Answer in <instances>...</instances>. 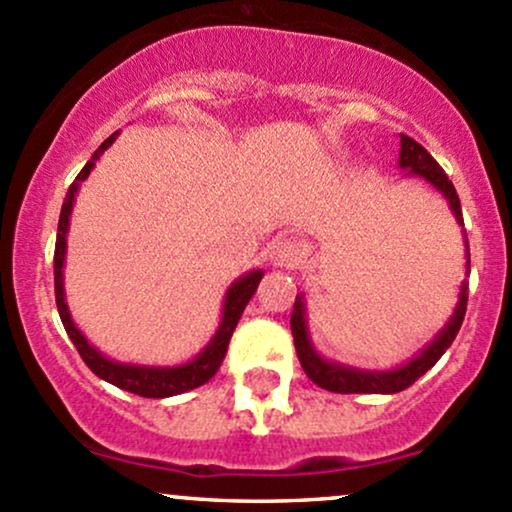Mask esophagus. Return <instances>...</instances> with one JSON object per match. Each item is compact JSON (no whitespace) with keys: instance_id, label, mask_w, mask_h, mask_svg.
Listing matches in <instances>:
<instances>
[{"instance_id":"esophagus-1","label":"esophagus","mask_w":512,"mask_h":512,"mask_svg":"<svg viewBox=\"0 0 512 512\" xmlns=\"http://www.w3.org/2000/svg\"><path fill=\"white\" fill-rule=\"evenodd\" d=\"M304 256L302 241L295 237H280L273 241L271 251H268V258H271V266L275 268H295L300 266Z\"/></svg>"}]
</instances>
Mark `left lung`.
<instances>
[{
  "mask_svg": "<svg viewBox=\"0 0 512 512\" xmlns=\"http://www.w3.org/2000/svg\"><path fill=\"white\" fill-rule=\"evenodd\" d=\"M401 137V149H399V169L404 171V176H413V179H423L426 183L438 191L442 198L450 205L452 215H455L457 225L462 227L464 237V258H467V266H464V275H469V241L467 232H464V220H462V205H459V195L452 186V181L447 179L445 171L440 169V164L418 145L411 137ZM464 312H467V280H462L459 285V295L455 312L450 314V319L445 321V326L435 333L433 338L418 350L413 358L406 363L389 367V370H365V367H353L346 363H338V360H329L319 353L317 346L312 341V333H309V321H307V300H304V292L295 297V307H292L290 317V329L295 336V348L297 358L307 372V377L314 384H319L321 389H329L336 394H396L404 392L406 387H411L418 377H423L426 372L442 358L447 348L455 341L459 326L464 321Z\"/></svg>",
  "mask_w": 512,
  "mask_h": 512,
  "instance_id": "8db88e82",
  "label": "left lung"
}]
</instances>
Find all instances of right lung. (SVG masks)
<instances>
[{
	"label": "right lung",
	"instance_id": "obj_1",
	"mask_svg": "<svg viewBox=\"0 0 512 512\" xmlns=\"http://www.w3.org/2000/svg\"><path fill=\"white\" fill-rule=\"evenodd\" d=\"M118 132H113L108 140L101 142V147L91 154L89 162L84 164V169L79 171V176L74 179L70 191L65 195V203L60 210V222H57V241H55V302L57 312H60L62 326H65L67 336L72 338L74 348L79 350L82 360L89 365V370L96 377L106 380L113 387L125 389V392L147 396V399H166V396H176L183 392H191V389L200 387L220 370L222 360L227 355L229 338H232L234 329H237L241 314H244L246 304L254 297L258 283H261L263 271L254 268V271L239 275L232 285L227 287L225 302H222V317L217 324L215 333L203 350L198 355H193L191 360L179 365H140V363H123V360H113L108 355H103L94 343H89V338L79 331V326L74 324L70 307H67V295H65V258H67V232H70V217L74 200H77L79 186L89 179L91 169L101 159V154L116 142Z\"/></svg>",
	"mask_w": 512,
	"mask_h": 512
}]
</instances>
